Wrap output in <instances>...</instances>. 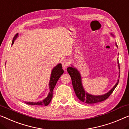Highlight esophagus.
<instances>
[{"label":"esophagus","instance_id":"esophagus-1","mask_svg":"<svg viewBox=\"0 0 129 129\" xmlns=\"http://www.w3.org/2000/svg\"><path fill=\"white\" fill-rule=\"evenodd\" d=\"M62 68L64 70H65L67 67L69 66V62L67 59H64L62 62Z\"/></svg>","mask_w":129,"mask_h":129}]
</instances>
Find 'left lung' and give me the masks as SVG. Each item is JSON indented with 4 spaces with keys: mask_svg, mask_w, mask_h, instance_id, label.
Returning <instances> with one entry per match:
<instances>
[{
    "mask_svg": "<svg viewBox=\"0 0 129 129\" xmlns=\"http://www.w3.org/2000/svg\"><path fill=\"white\" fill-rule=\"evenodd\" d=\"M111 35L114 37V35L112 33H110ZM115 45L116 47L118 46L116 45V43H115ZM117 62H118V67L119 69V74H120V67L119 64L118 58L117 59ZM67 71H68V74L72 79V85L73 87H74V90L75 91V93L76 94V95L77 97L78 98L80 101H81L83 103H86V104H94L97 103H100V102L103 101L107 99L110 95L112 94L113 91L115 90V88L118 85L119 82V79H118L116 83L115 84V86L111 89L109 91H108L104 94L102 95H92L91 94H89L83 88V84H82V78L81 75H80V72L79 71L77 70V68H75V67L72 65V67H69L67 68ZM120 77V74L119 75L118 78Z\"/></svg>",
    "mask_w": 129,
    "mask_h": 129,
    "instance_id": "1",
    "label": "left lung"
}]
</instances>
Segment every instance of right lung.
<instances>
[{
	"label": "right lung",
	"instance_id": "right-lung-1",
	"mask_svg": "<svg viewBox=\"0 0 129 129\" xmlns=\"http://www.w3.org/2000/svg\"><path fill=\"white\" fill-rule=\"evenodd\" d=\"M18 36V34H17L15 35L12 41V45H13V43H14L15 40L17 39ZM63 73H64V70H62V65H61V64H57L55 67H54L52 71H51L50 79L49 84L50 90L47 97L42 101H40L39 102L25 101V103L27 104L28 105H45V106H47V105H49L50 103L51 99H52L53 91L55 85H56L57 81H58L59 78H60V76L63 74Z\"/></svg>",
	"mask_w": 129,
	"mask_h": 129
}]
</instances>
